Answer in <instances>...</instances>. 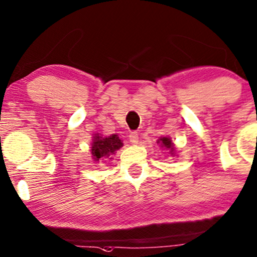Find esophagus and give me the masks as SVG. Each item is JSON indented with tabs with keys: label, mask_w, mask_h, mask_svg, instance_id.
I'll list each match as a JSON object with an SVG mask.
<instances>
[{
	"label": "esophagus",
	"mask_w": 257,
	"mask_h": 257,
	"mask_svg": "<svg viewBox=\"0 0 257 257\" xmlns=\"http://www.w3.org/2000/svg\"><path fill=\"white\" fill-rule=\"evenodd\" d=\"M138 139H139L138 132H131V135H130V142H131L132 144H137V143H138Z\"/></svg>",
	"instance_id": "34e87169"
}]
</instances>
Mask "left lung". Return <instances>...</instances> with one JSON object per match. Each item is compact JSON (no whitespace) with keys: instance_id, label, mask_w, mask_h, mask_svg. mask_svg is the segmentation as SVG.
Instances as JSON below:
<instances>
[{"instance_id":"8db88e82","label":"left lung","mask_w":257,"mask_h":257,"mask_svg":"<svg viewBox=\"0 0 257 257\" xmlns=\"http://www.w3.org/2000/svg\"><path fill=\"white\" fill-rule=\"evenodd\" d=\"M158 142L161 143V144H162L163 146H165L166 149H170V150H171V152L173 151V146H172V143H171V141H170L169 138H165V137H164V138H161V139H159Z\"/></svg>"}]
</instances>
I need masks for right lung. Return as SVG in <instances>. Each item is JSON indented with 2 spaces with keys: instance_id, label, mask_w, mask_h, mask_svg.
Segmentation results:
<instances>
[{
  "instance_id": "add662e5",
  "label": "right lung",
  "mask_w": 257,
  "mask_h": 257,
  "mask_svg": "<svg viewBox=\"0 0 257 257\" xmlns=\"http://www.w3.org/2000/svg\"><path fill=\"white\" fill-rule=\"evenodd\" d=\"M122 146V143L116 135H112L109 137H100L95 135L93 137L92 143V156L94 161H99L100 158L109 157L111 155H114L116 150H119Z\"/></svg>"
}]
</instances>
